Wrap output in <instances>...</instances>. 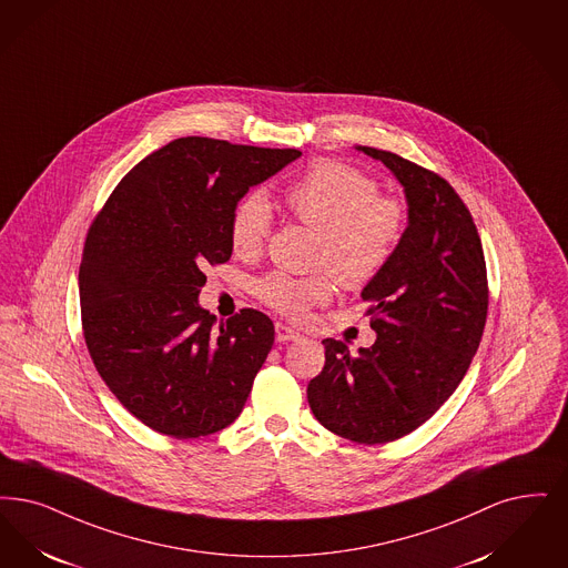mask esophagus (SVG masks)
<instances>
[{"instance_id":"34e87169","label":"esophagus","mask_w":568,"mask_h":568,"mask_svg":"<svg viewBox=\"0 0 568 568\" xmlns=\"http://www.w3.org/2000/svg\"><path fill=\"white\" fill-rule=\"evenodd\" d=\"M274 332H276V341L278 342H292L300 341V338H302L295 329H292L290 325H283V323H276Z\"/></svg>"}]
</instances>
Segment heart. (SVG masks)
Here are the masks:
<instances>
[{"instance_id": "obj_1", "label": "heart", "mask_w": 568, "mask_h": 568, "mask_svg": "<svg viewBox=\"0 0 568 568\" xmlns=\"http://www.w3.org/2000/svg\"><path fill=\"white\" fill-rule=\"evenodd\" d=\"M290 213L318 232L315 264L325 266L348 290L364 287L383 273L397 250L406 226V206L381 196V185L359 169L325 160L285 190ZM273 206L262 192L236 204L230 222L232 250L253 257L273 232ZM257 295L274 311L300 318L329 300L332 281L325 274L290 276L273 273L257 285Z\"/></svg>"}]
</instances>
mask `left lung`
Wrapping results in <instances>:
<instances>
[{
  "mask_svg": "<svg viewBox=\"0 0 568 568\" xmlns=\"http://www.w3.org/2000/svg\"><path fill=\"white\" fill-rule=\"evenodd\" d=\"M402 183L408 226L385 271L362 292L376 342L325 338V365L306 388L318 423L357 444L418 429L467 374L488 313L486 262L453 185L393 152L357 145Z\"/></svg>",
  "mask_w": 568,
  "mask_h": 568,
  "instance_id": "8db88e82",
  "label": "left lung"
}]
</instances>
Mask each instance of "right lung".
<instances>
[{"label": "right lung", "instance_id": "add662e5", "mask_svg": "<svg viewBox=\"0 0 568 568\" xmlns=\"http://www.w3.org/2000/svg\"><path fill=\"white\" fill-rule=\"evenodd\" d=\"M300 150L175 139L135 164L92 222L80 264L92 364L143 425L190 439L236 420L274 342L243 308L215 327L199 304L206 264L232 255L230 222L250 187Z\"/></svg>", "mask_w": 568, "mask_h": 568}]
</instances>
